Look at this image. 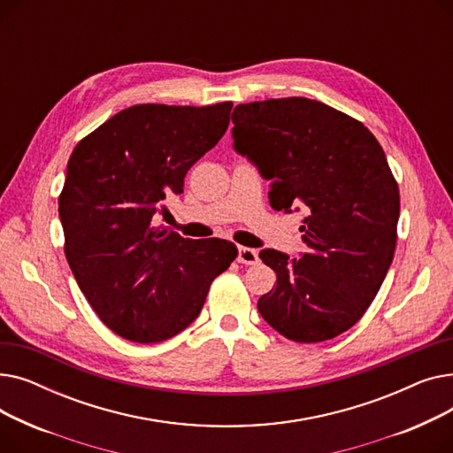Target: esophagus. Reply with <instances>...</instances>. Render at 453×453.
<instances>
[{"label": "esophagus", "mask_w": 453, "mask_h": 453, "mask_svg": "<svg viewBox=\"0 0 453 453\" xmlns=\"http://www.w3.org/2000/svg\"><path fill=\"white\" fill-rule=\"evenodd\" d=\"M236 260L241 265H257L258 263V251L246 248V246H239V255H236Z\"/></svg>", "instance_id": "1"}]
</instances>
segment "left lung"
Returning <instances> with one entry per match:
<instances>
[{"label": "left lung", "instance_id": "obj_1", "mask_svg": "<svg viewBox=\"0 0 453 453\" xmlns=\"http://www.w3.org/2000/svg\"><path fill=\"white\" fill-rule=\"evenodd\" d=\"M231 119L234 150L270 180V205L306 212V253H258L277 273L258 312L297 343L336 338L362 319L393 263L400 195L384 149L358 119L304 97L239 104Z\"/></svg>", "mask_w": 453, "mask_h": 453}]
</instances>
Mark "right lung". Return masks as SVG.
I'll return each instance as SVG.
<instances>
[{"label": "right lung", "instance_id": "obj_1", "mask_svg": "<svg viewBox=\"0 0 453 453\" xmlns=\"http://www.w3.org/2000/svg\"><path fill=\"white\" fill-rule=\"evenodd\" d=\"M233 103L135 104L79 141L58 196L64 253L101 321L125 340L165 342L193 323L236 257L220 239L159 231L152 217L229 127Z\"/></svg>", "mask_w": 453, "mask_h": 453}]
</instances>
